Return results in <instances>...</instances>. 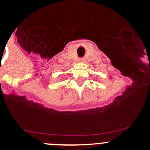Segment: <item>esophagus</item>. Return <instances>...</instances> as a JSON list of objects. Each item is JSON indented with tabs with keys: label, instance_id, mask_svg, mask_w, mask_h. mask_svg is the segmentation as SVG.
<instances>
[{
	"label": "esophagus",
	"instance_id": "1",
	"mask_svg": "<svg viewBox=\"0 0 150 150\" xmlns=\"http://www.w3.org/2000/svg\"><path fill=\"white\" fill-rule=\"evenodd\" d=\"M78 62H79V63H83V62H85V59H79Z\"/></svg>",
	"mask_w": 150,
	"mask_h": 150
}]
</instances>
